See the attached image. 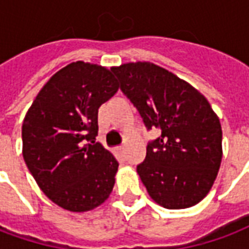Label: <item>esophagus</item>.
<instances>
[{"mask_svg":"<svg viewBox=\"0 0 249 249\" xmlns=\"http://www.w3.org/2000/svg\"><path fill=\"white\" fill-rule=\"evenodd\" d=\"M117 152L121 155V157H123V155H124V146L117 147Z\"/></svg>","mask_w":249,"mask_h":249,"instance_id":"obj_1","label":"esophagus"}]
</instances>
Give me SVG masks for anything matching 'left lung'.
Here are the masks:
<instances>
[{"instance_id":"8db88e82","label":"left lung","mask_w":249,"mask_h":249,"mask_svg":"<svg viewBox=\"0 0 249 249\" xmlns=\"http://www.w3.org/2000/svg\"><path fill=\"white\" fill-rule=\"evenodd\" d=\"M121 90L137 107L147 130L162 134L147 144L137 166L148 195L168 210L204 199L221 163V126L204 95L151 62L114 67Z\"/></svg>"}]
</instances>
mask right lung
<instances>
[{
  "label": "right lung",
  "mask_w": 249,
  "mask_h": 249,
  "mask_svg": "<svg viewBox=\"0 0 249 249\" xmlns=\"http://www.w3.org/2000/svg\"><path fill=\"white\" fill-rule=\"evenodd\" d=\"M112 70L77 61L41 89L22 124V155L42 192L67 211L110 196L119 163L101 143L98 108L118 91Z\"/></svg>",
  "instance_id": "obj_1"
}]
</instances>
